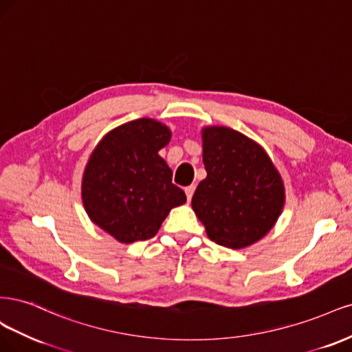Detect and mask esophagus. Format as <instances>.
<instances>
[{
  "label": "esophagus",
  "instance_id": "34e87169",
  "mask_svg": "<svg viewBox=\"0 0 352 352\" xmlns=\"http://www.w3.org/2000/svg\"><path fill=\"white\" fill-rule=\"evenodd\" d=\"M195 186H188V187H186L184 188V191H186V196H187V200L190 201L191 200V197H192V195H195Z\"/></svg>",
  "mask_w": 352,
  "mask_h": 352
}]
</instances>
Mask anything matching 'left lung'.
<instances>
[{
    "instance_id": "1",
    "label": "left lung",
    "mask_w": 352,
    "mask_h": 352,
    "mask_svg": "<svg viewBox=\"0 0 352 352\" xmlns=\"http://www.w3.org/2000/svg\"><path fill=\"white\" fill-rule=\"evenodd\" d=\"M208 177L191 199L212 241L243 248L260 240L278 221L285 201L279 173L267 153L244 134L226 127L203 130Z\"/></svg>"
}]
</instances>
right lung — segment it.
Returning a JSON list of instances; mask_svg holds the SVG:
<instances>
[{"instance_id":"obj_1","label":"right lung","mask_w":352,"mask_h":352,"mask_svg":"<svg viewBox=\"0 0 352 352\" xmlns=\"http://www.w3.org/2000/svg\"><path fill=\"white\" fill-rule=\"evenodd\" d=\"M169 139L164 124L140 118L109 131L90 156L82 183L85 209L120 243L155 236L169 210L187 200L157 155Z\"/></svg>"}]
</instances>
